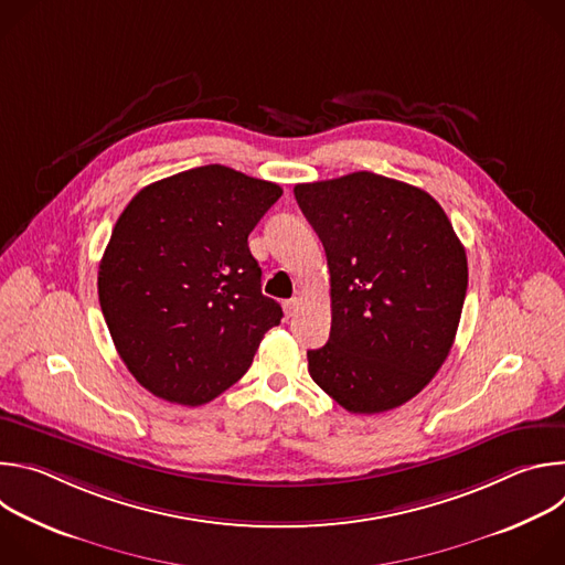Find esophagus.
Instances as JSON below:
<instances>
[{
  "instance_id": "esophagus-1",
  "label": "esophagus",
  "mask_w": 565,
  "mask_h": 565,
  "mask_svg": "<svg viewBox=\"0 0 565 565\" xmlns=\"http://www.w3.org/2000/svg\"><path fill=\"white\" fill-rule=\"evenodd\" d=\"M299 297H292V299H286L284 301V312H286V317H295L297 315V310H299Z\"/></svg>"
}]
</instances>
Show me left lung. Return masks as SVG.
Masks as SVG:
<instances>
[{"label":"left lung","instance_id":"1","mask_svg":"<svg viewBox=\"0 0 565 565\" xmlns=\"http://www.w3.org/2000/svg\"><path fill=\"white\" fill-rule=\"evenodd\" d=\"M331 273V335L308 373L351 414L405 405L438 373L467 292V257L425 190L373 172L299 183Z\"/></svg>","mask_w":565,"mask_h":565}]
</instances>
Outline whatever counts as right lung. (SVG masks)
Listing matches in <instances>:
<instances>
[{
	"label": "right lung",
	"mask_w": 565,
	"mask_h": 565,
	"mask_svg": "<svg viewBox=\"0 0 565 565\" xmlns=\"http://www.w3.org/2000/svg\"><path fill=\"white\" fill-rule=\"evenodd\" d=\"M281 188L203 166L142 188L98 270L116 351L153 395L199 407L230 388L284 312L262 295L248 234Z\"/></svg>",
	"instance_id": "right-lung-1"
}]
</instances>
